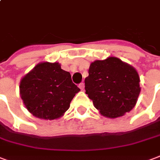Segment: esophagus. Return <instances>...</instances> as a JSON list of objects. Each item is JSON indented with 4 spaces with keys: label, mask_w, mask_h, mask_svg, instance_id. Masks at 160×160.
Masks as SVG:
<instances>
[{
    "label": "esophagus",
    "mask_w": 160,
    "mask_h": 160,
    "mask_svg": "<svg viewBox=\"0 0 160 160\" xmlns=\"http://www.w3.org/2000/svg\"><path fill=\"white\" fill-rule=\"evenodd\" d=\"M78 87L80 88V89H81V90H83V89H84V87H85L84 83H83V82H81V83L79 84Z\"/></svg>",
    "instance_id": "34e87169"
}]
</instances>
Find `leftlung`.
Returning a JSON list of instances; mask_svg holds the SVG:
<instances>
[{
	"mask_svg": "<svg viewBox=\"0 0 160 160\" xmlns=\"http://www.w3.org/2000/svg\"><path fill=\"white\" fill-rule=\"evenodd\" d=\"M85 90L102 116L117 118L132 110L141 92L140 78L131 65L117 57L90 64Z\"/></svg>",
	"mask_w": 160,
	"mask_h": 160,
	"instance_id": "1",
	"label": "left lung"
}]
</instances>
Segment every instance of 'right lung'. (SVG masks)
<instances>
[{"mask_svg":"<svg viewBox=\"0 0 160 160\" xmlns=\"http://www.w3.org/2000/svg\"><path fill=\"white\" fill-rule=\"evenodd\" d=\"M80 91L71 74L59 62H39L22 78L19 93L28 112L37 118L55 120L62 117Z\"/></svg>","mask_w":160,"mask_h":160,"instance_id":"add662e5","label":"right lung"}]
</instances>
